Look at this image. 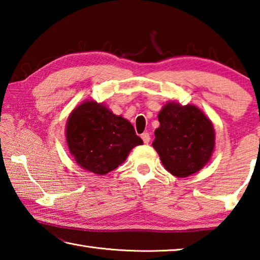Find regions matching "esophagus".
<instances>
[{
	"instance_id": "34e87169",
	"label": "esophagus",
	"mask_w": 260,
	"mask_h": 260,
	"mask_svg": "<svg viewBox=\"0 0 260 260\" xmlns=\"http://www.w3.org/2000/svg\"><path fill=\"white\" fill-rule=\"evenodd\" d=\"M141 139L143 140V142L144 143H149V141H150V134L149 133H143V134H141Z\"/></svg>"
}]
</instances>
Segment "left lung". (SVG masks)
I'll return each mask as SVG.
<instances>
[{"mask_svg":"<svg viewBox=\"0 0 260 260\" xmlns=\"http://www.w3.org/2000/svg\"><path fill=\"white\" fill-rule=\"evenodd\" d=\"M159 127L152 147L165 169L178 178H187L208 164L215 142L214 128L195 105L169 102L158 113Z\"/></svg>","mask_w":260,"mask_h":260,"instance_id":"obj_1","label":"left lung"}]
</instances>
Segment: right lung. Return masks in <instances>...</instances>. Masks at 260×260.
Wrapping results in <instances>:
<instances>
[{"label":"right lung","mask_w":260,"mask_h":260,"mask_svg":"<svg viewBox=\"0 0 260 260\" xmlns=\"http://www.w3.org/2000/svg\"><path fill=\"white\" fill-rule=\"evenodd\" d=\"M65 135L77 164L99 175L117 169L132 149L143 143L128 120L95 101H85L73 110Z\"/></svg>","instance_id":"obj_1"}]
</instances>
